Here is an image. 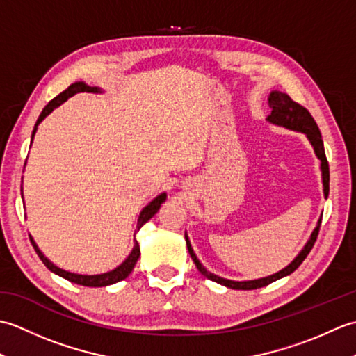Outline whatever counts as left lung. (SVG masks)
Masks as SVG:
<instances>
[{
	"label": "left lung",
	"mask_w": 356,
	"mask_h": 356,
	"mask_svg": "<svg viewBox=\"0 0 356 356\" xmlns=\"http://www.w3.org/2000/svg\"><path fill=\"white\" fill-rule=\"evenodd\" d=\"M269 107L272 108L270 115L268 116V120L272 124L275 125H282L289 128V130H295V131H301L307 136V139L311 140L312 147L315 149V154L316 157L321 161V171H323V185H324V195L327 197L329 194V162L326 159V153H324V145H323V139H321V133H320V128L316 125V122L314 120L312 115L309 113L303 105H300L298 102L292 101V97L286 93L282 92H272L269 95ZM320 226H321V220L316 225V228L314 229L311 238L306 243L305 249L301 251L297 259H295L289 266H286L284 269H282L280 272L274 275H269V277H264V278H259V280H251V282H232V280H226L222 277H217L214 274H211L205 268L202 266V263L197 260V257H195L193 248L190 245V241L186 238V246H188V252H190L193 261L195 263V266H197L199 272L203 275L207 277L208 280H213L216 283H220L226 287H231V289H241V291H251V289H259V287L263 286H268L269 283L275 282V280L283 278L286 275L292 274V272L297 269L301 263L305 261V259L307 257V254L311 252V249L314 248L316 237H318V232H320Z\"/></svg>",
	"instance_id": "left-lung-1"
}]
</instances>
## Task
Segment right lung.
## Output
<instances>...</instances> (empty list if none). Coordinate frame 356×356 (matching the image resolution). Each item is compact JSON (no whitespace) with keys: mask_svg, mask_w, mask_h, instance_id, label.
Returning a JSON list of instances; mask_svg holds the SVG:
<instances>
[{"mask_svg":"<svg viewBox=\"0 0 356 356\" xmlns=\"http://www.w3.org/2000/svg\"><path fill=\"white\" fill-rule=\"evenodd\" d=\"M84 92H93V93H96V92H99V90H97V87H88L87 84H84V82H74V84H72L69 88L64 90L63 93H59L56 97H53V99L44 107V110H42V113L40 115V118H38L36 125H35V130H33V134H35V131H36V127L40 125L41 120H42L45 116H47L49 113L53 111V108H56L58 105H61L64 101L69 99L70 96L76 95V93H84ZM33 134H32V136H33ZM165 199H166V194L163 193V194H161V195H157V197H156L153 202L148 203V205L142 209V213H140V216H139V220H138V226H136V228H138V229L142 228V225H145V223L149 220V218L157 213L159 208H161V205L165 202ZM30 241H32V245H33V248H35V251H36L38 257H40L41 261L45 264V266H47V269H50L51 272H55V274L59 275V277L69 280V282H72V283L82 284V286H88V287H102V286H108V284L118 283V282H120V280L127 278L128 275L131 274L134 264L138 263V259H139V255H140L139 243H138V241H134V248H133L131 254L128 255V259H127L122 264H120V266H118L115 270H110V272H107V274H101V275H78V274H72V272H67V270H64V269H59L58 266H55V264L50 263V261L42 255V252L40 251V249H38V246H36V243H35L32 237H30Z\"/></svg>","mask_w":356,"mask_h":356,"instance_id":"1","label":"right lung"}]
</instances>
